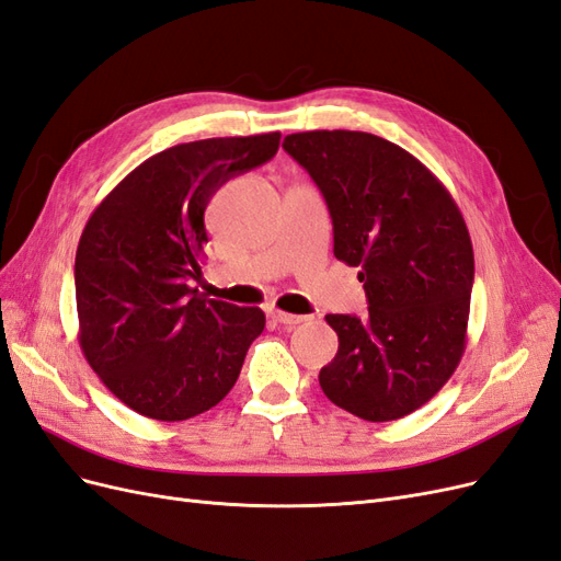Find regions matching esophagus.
I'll return each mask as SVG.
<instances>
[{
  "instance_id": "34e87169",
  "label": "esophagus",
  "mask_w": 561,
  "mask_h": 561,
  "mask_svg": "<svg viewBox=\"0 0 561 561\" xmlns=\"http://www.w3.org/2000/svg\"><path fill=\"white\" fill-rule=\"evenodd\" d=\"M271 318H274L276 322H280L283 328H295L299 325V322H307L309 316H295V313H285V311H271Z\"/></svg>"
}]
</instances>
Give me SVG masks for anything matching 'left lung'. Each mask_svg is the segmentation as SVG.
<instances>
[{
    "label": "left lung",
    "mask_w": 561,
    "mask_h": 561,
    "mask_svg": "<svg viewBox=\"0 0 561 561\" xmlns=\"http://www.w3.org/2000/svg\"><path fill=\"white\" fill-rule=\"evenodd\" d=\"M283 149L328 203L334 257L358 266L367 316H325L339 336L318 381L336 407L396 421L443 388L466 351L474 257L456 201L410 151L360 130L293 133Z\"/></svg>",
    "instance_id": "obj_1"
}]
</instances>
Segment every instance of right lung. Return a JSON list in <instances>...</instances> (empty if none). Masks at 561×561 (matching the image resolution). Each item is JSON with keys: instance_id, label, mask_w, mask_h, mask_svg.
<instances>
[{"instance_id": "add662e5", "label": "right lung", "mask_w": 561, "mask_h": 561, "mask_svg": "<svg viewBox=\"0 0 561 561\" xmlns=\"http://www.w3.org/2000/svg\"><path fill=\"white\" fill-rule=\"evenodd\" d=\"M280 133L175 145L142 161L93 210L75 262L79 344L142 416L184 421L233 388L264 311L208 299L201 278L213 194L274 159Z\"/></svg>"}]
</instances>
